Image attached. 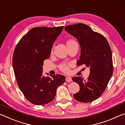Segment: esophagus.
<instances>
[{"instance_id": "1", "label": "esophagus", "mask_w": 125, "mask_h": 125, "mask_svg": "<svg viewBox=\"0 0 125 125\" xmlns=\"http://www.w3.org/2000/svg\"><path fill=\"white\" fill-rule=\"evenodd\" d=\"M65 80H66V82H72V78L70 77H67L66 78H65Z\"/></svg>"}]
</instances>
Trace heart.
Segmentation results:
<instances>
[{
  "instance_id": "1",
  "label": "heart",
  "mask_w": 125,
  "mask_h": 125,
  "mask_svg": "<svg viewBox=\"0 0 125 125\" xmlns=\"http://www.w3.org/2000/svg\"><path fill=\"white\" fill-rule=\"evenodd\" d=\"M75 42L74 41H73V40H69L67 42V43H70V42ZM60 68L62 71L65 72H67L68 71H69V69H68V65L65 64H62L60 66Z\"/></svg>"
}]
</instances>
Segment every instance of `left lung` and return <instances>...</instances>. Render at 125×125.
<instances>
[{"instance_id": "8db88e82", "label": "left lung", "mask_w": 125, "mask_h": 125, "mask_svg": "<svg viewBox=\"0 0 125 125\" xmlns=\"http://www.w3.org/2000/svg\"><path fill=\"white\" fill-rule=\"evenodd\" d=\"M64 29L79 43L80 56L77 65L85 64L90 68V74L86 80L81 77L72 78L80 86L79 91L73 96L80 102H92L101 95L113 75L110 46L103 35L94 32L85 24L69 25Z\"/></svg>"}]
</instances>
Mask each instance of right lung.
<instances>
[{
    "label": "right lung",
    "mask_w": 125,
    "mask_h": 125,
    "mask_svg": "<svg viewBox=\"0 0 125 125\" xmlns=\"http://www.w3.org/2000/svg\"><path fill=\"white\" fill-rule=\"evenodd\" d=\"M63 29L38 27L31 29L18 42L12 57V66L18 85L27 100L43 105L53 100L56 90L65 81L64 76L42 75L43 61Z\"/></svg>",
    "instance_id": "right-lung-1"
}]
</instances>
